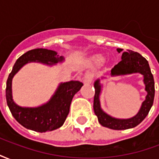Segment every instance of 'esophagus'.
<instances>
[{
	"instance_id": "esophagus-1",
	"label": "esophagus",
	"mask_w": 159,
	"mask_h": 159,
	"mask_svg": "<svg viewBox=\"0 0 159 159\" xmlns=\"http://www.w3.org/2000/svg\"><path fill=\"white\" fill-rule=\"evenodd\" d=\"M93 75L92 73L88 72L85 74V76H84V80H83V82L85 84H90V83H92V81H93Z\"/></svg>"
}]
</instances>
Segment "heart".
Listing matches in <instances>:
<instances>
[{"instance_id":"obj_1","label":"heart","mask_w":159,"mask_h":159,"mask_svg":"<svg viewBox=\"0 0 159 159\" xmlns=\"http://www.w3.org/2000/svg\"><path fill=\"white\" fill-rule=\"evenodd\" d=\"M93 60H94V62L98 63V64H100V63H102L104 61V58L102 56L96 55L93 57Z\"/></svg>"}]
</instances>
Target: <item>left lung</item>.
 I'll return each instance as SVG.
<instances>
[{"label": "left lung", "instance_id": "obj_1", "mask_svg": "<svg viewBox=\"0 0 159 159\" xmlns=\"http://www.w3.org/2000/svg\"><path fill=\"white\" fill-rule=\"evenodd\" d=\"M118 52H123V49L117 48ZM122 60L117 65L114 66L111 70V76H126L139 73L143 76V83L145 84V90L147 91V95L145 98L139 111L136 115L129 118H117L111 117V115L104 111L100 106V94L102 93L103 85L100 83V79L95 80L93 86L95 89V94L93 98V110L94 113L98 117L99 123L104 127L115 130H123L132 129L140 124L145 117H147L149 111L152 107L155 94L153 76L151 72L150 66L148 61L139 52H133L128 50L127 52H123ZM106 78L102 76L101 79Z\"/></svg>", "mask_w": 159, "mask_h": 159}]
</instances>
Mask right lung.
<instances>
[{"mask_svg":"<svg viewBox=\"0 0 159 159\" xmlns=\"http://www.w3.org/2000/svg\"><path fill=\"white\" fill-rule=\"evenodd\" d=\"M63 56H59L53 50L36 48L30 50L20 56L12 67L7 81L6 98L9 110L22 126L36 132H46L57 129L62 126L70 111V106L73 97L83 87L79 81H70L59 83L50 100L36 107H20L12 99V82L13 76L26 64L30 62L41 63L52 66L61 63Z\"/></svg>","mask_w":159,"mask_h":159,"instance_id":"1","label":"right lung"}]
</instances>
